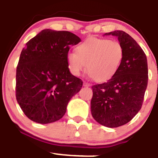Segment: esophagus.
<instances>
[{
  "label": "esophagus",
  "mask_w": 158,
  "mask_h": 158,
  "mask_svg": "<svg viewBox=\"0 0 158 158\" xmlns=\"http://www.w3.org/2000/svg\"><path fill=\"white\" fill-rule=\"evenodd\" d=\"M83 86H86V87H89V86H91V84H90V83L86 82V81H84V82H83Z\"/></svg>",
  "instance_id": "1"
}]
</instances>
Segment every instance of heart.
I'll use <instances>...</instances> for the list:
<instances>
[{"instance_id":"heart-1","label":"heart","mask_w":158,"mask_h":158,"mask_svg":"<svg viewBox=\"0 0 158 158\" xmlns=\"http://www.w3.org/2000/svg\"><path fill=\"white\" fill-rule=\"evenodd\" d=\"M75 52L66 57L72 75L79 76L86 68L91 77L98 82L109 81L119 69L124 56L120 42L106 38H90L76 47Z\"/></svg>"}]
</instances>
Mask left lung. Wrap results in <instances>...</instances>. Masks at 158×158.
I'll return each instance as SVG.
<instances>
[{"mask_svg": "<svg viewBox=\"0 0 158 158\" xmlns=\"http://www.w3.org/2000/svg\"><path fill=\"white\" fill-rule=\"evenodd\" d=\"M113 35L123 47L119 69L107 82L92 86L91 112L101 125L115 128L129 122L141 109L148 83L146 54L125 31L106 33Z\"/></svg>", "mask_w": 158, "mask_h": 158, "instance_id": "8db88e82", "label": "left lung"}]
</instances>
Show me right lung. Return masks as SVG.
Segmentation results:
<instances>
[{
	"instance_id": "right-lung-1",
	"label": "right lung",
	"mask_w": 158,
	"mask_h": 158,
	"mask_svg": "<svg viewBox=\"0 0 158 158\" xmlns=\"http://www.w3.org/2000/svg\"><path fill=\"white\" fill-rule=\"evenodd\" d=\"M81 41L70 31L47 29L26 44L17 66L15 92L29 119L46 124L64 115L69 101L83 86L66 60L70 46Z\"/></svg>"
}]
</instances>
